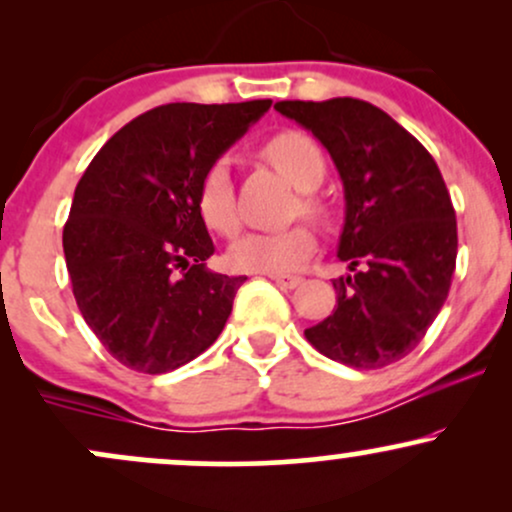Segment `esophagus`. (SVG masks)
I'll use <instances>...</instances> for the list:
<instances>
[{"label":"esophagus","mask_w":512,"mask_h":512,"mask_svg":"<svg viewBox=\"0 0 512 512\" xmlns=\"http://www.w3.org/2000/svg\"><path fill=\"white\" fill-rule=\"evenodd\" d=\"M269 279L274 281L276 286H281V289H296V286H301V276H286V274H269Z\"/></svg>","instance_id":"obj_1"}]
</instances>
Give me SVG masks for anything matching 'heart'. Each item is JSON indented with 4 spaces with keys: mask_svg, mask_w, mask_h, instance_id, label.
Instances as JSON below:
<instances>
[{
    "mask_svg": "<svg viewBox=\"0 0 512 512\" xmlns=\"http://www.w3.org/2000/svg\"><path fill=\"white\" fill-rule=\"evenodd\" d=\"M264 156L272 166L291 182L298 197V209L308 216H322V202L313 192L325 180V156L308 134L281 132L264 146ZM199 214L211 231L231 236L238 228L236 195H233L231 161L226 156L214 158L204 168L197 187ZM315 250V236L305 223L284 228V231H252L240 236L228 250V262L238 272L286 274L298 269Z\"/></svg>",
    "mask_w": 512,
    "mask_h": 512,
    "instance_id": "b5f03b06",
    "label": "heart"
}]
</instances>
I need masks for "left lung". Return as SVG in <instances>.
Wrapping results in <instances>:
<instances>
[{
    "instance_id": "obj_1",
    "label": "left lung",
    "mask_w": 512,
    "mask_h": 512,
    "mask_svg": "<svg viewBox=\"0 0 512 512\" xmlns=\"http://www.w3.org/2000/svg\"><path fill=\"white\" fill-rule=\"evenodd\" d=\"M330 151L344 185V228L332 315L305 330L320 354L370 370L419 346L445 298L457 260V221L433 156L380 108L358 98L281 101Z\"/></svg>"
}]
</instances>
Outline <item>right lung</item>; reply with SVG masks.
Wrapping results in <instances>:
<instances>
[{
  "label": "right lung",
  "instance_id": "1",
  "mask_svg": "<svg viewBox=\"0 0 512 512\" xmlns=\"http://www.w3.org/2000/svg\"><path fill=\"white\" fill-rule=\"evenodd\" d=\"M269 105H158L115 132L81 175L64 260L86 325L122 366L170 373L221 334L245 276L207 269L214 243L197 187Z\"/></svg>",
  "mask_w": 512,
  "mask_h": 512
}]
</instances>
